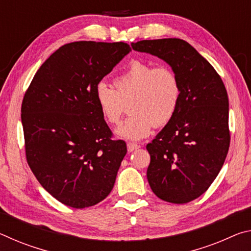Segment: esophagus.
Here are the masks:
<instances>
[{
  "instance_id": "obj_1",
  "label": "esophagus",
  "mask_w": 251,
  "mask_h": 251,
  "mask_svg": "<svg viewBox=\"0 0 251 251\" xmlns=\"http://www.w3.org/2000/svg\"><path fill=\"white\" fill-rule=\"evenodd\" d=\"M138 148H139V146L137 145V144H134V143H128V144H127V151H128L129 152L134 151L136 150H138Z\"/></svg>"
}]
</instances>
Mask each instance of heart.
Instances as JSON below:
<instances>
[{"label": "heart", "mask_w": 251, "mask_h": 251, "mask_svg": "<svg viewBox=\"0 0 251 251\" xmlns=\"http://www.w3.org/2000/svg\"><path fill=\"white\" fill-rule=\"evenodd\" d=\"M114 90L99 83L94 100L101 117L110 125H117L126 103L129 117L115 130L118 137L139 141L151 134L154 125L169 124L180 103V83L168 66H152L134 59L113 79Z\"/></svg>", "instance_id": "heart-1"}]
</instances>
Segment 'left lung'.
<instances>
[{
	"label": "left lung",
	"mask_w": 251,
	"mask_h": 251,
	"mask_svg": "<svg viewBox=\"0 0 251 251\" xmlns=\"http://www.w3.org/2000/svg\"><path fill=\"white\" fill-rule=\"evenodd\" d=\"M172 67L180 83V103L172 122L147 144V179L157 197L186 203L209 188L230 143L229 101L220 76L205 57L180 39L131 43Z\"/></svg>",
	"instance_id": "left-lung-1"
}]
</instances>
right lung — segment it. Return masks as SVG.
<instances>
[{"mask_svg":"<svg viewBox=\"0 0 251 251\" xmlns=\"http://www.w3.org/2000/svg\"><path fill=\"white\" fill-rule=\"evenodd\" d=\"M128 44L80 41L54 52L34 75L21 118L29 168L58 201L86 208L112 192L127 148L113 141L94 91Z\"/></svg>","mask_w":251,"mask_h":251,"instance_id":"add662e5","label":"right lung"}]
</instances>
